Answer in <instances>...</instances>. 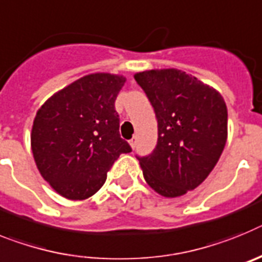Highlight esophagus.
<instances>
[{
    "label": "esophagus",
    "mask_w": 262,
    "mask_h": 262,
    "mask_svg": "<svg viewBox=\"0 0 262 262\" xmlns=\"http://www.w3.org/2000/svg\"><path fill=\"white\" fill-rule=\"evenodd\" d=\"M136 144H137V137H133L129 141V145H130L132 147H136Z\"/></svg>",
    "instance_id": "1"
}]
</instances>
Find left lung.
I'll return each mask as SVG.
<instances>
[{
    "label": "left lung",
    "instance_id": "left-lung-1",
    "mask_svg": "<svg viewBox=\"0 0 262 262\" xmlns=\"http://www.w3.org/2000/svg\"><path fill=\"white\" fill-rule=\"evenodd\" d=\"M158 120L153 153L138 158L147 185L166 198L194 190L219 161L228 136L226 101L215 88L177 68L137 72Z\"/></svg>",
    "mask_w": 262,
    "mask_h": 262
}]
</instances>
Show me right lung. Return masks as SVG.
Segmentation results:
<instances>
[{
    "instance_id": "right-lung-1",
    "label": "right lung",
    "mask_w": 262,
    "mask_h": 262,
    "mask_svg": "<svg viewBox=\"0 0 262 262\" xmlns=\"http://www.w3.org/2000/svg\"><path fill=\"white\" fill-rule=\"evenodd\" d=\"M125 81L122 75H85L38 109L31 129L34 161L43 179L66 199L96 194L120 154L132 151L120 137L115 108Z\"/></svg>"
}]
</instances>
